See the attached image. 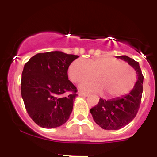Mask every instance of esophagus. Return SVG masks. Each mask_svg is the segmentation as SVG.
Returning <instances> with one entry per match:
<instances>
[{
    "label": "esophagus",
    "mask_w": 157,
    "mask_h": 157,
    "mask_svg": "<svg viewBox=\"0 0 157 157\" xmlns=\"http://www.w3.org/2000/svg\"><path fill=\"white\" fill-rule=\"evenodd\" d=\"M79 96H80V97H87V96H89V94H87V93H84V92H79Z\"/></svg>",
    "instance_id": "1"
}]
</instances>
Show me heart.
<instances>
[{
  "label": "heart",
  "mask_w": 157,
  "mask_h": 157,
  "mask_svg": "<svg viewBox=\"0 0 157 157\" xmlns=\"http://www.w3.org/2000/svg\"><path fill=\"white\" fill-rule=\"evenodd\" d=\"M69 79L80 83L90 78L93 74L95 80H85L80 84V89L85 91L102 93L105 97H120L129 93L136 82L134 69L113 57H101L83 62L76 59L67 70Z\"/></svg>",
  "instance_id": "b5f03b06"
}]
</instances>
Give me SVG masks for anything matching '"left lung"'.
Segmentation results:
<instances>
[{
	"label": "left lung",
	"mask_w": 157,
	"mask_h": 157,
	"mask_svg": "<svg viewBox=\"0 0 157 157\" xmlns=\"http://www.w3.org/2000/svg\"><path fill=\"white\" fill-rule=\"evenodd\" d=\"M136 70L137 81L128 94L116 98H100L98 104L90 109L95 122L103 129L118 130L129 124L138 112L143 94V75L138 62L127 56H118Z\"/></svg>",
	"instance_id": "left-lung-1"
}]
</instances>
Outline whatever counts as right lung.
I'll return each mask as SVG.
<instances>
[{
    "label": "right lung",
    "mask_w": 157,
    "mask_h": 157,
    "mask_svg": "<svg viewBox=\"0 0 157 157\" xmlns=\"http://www.w3.org/2000/svg\"><path fill=\"white\" fill-rule=\"evenodd\" d=\"M78 57L52 51L36 54L25 64L21 97L28 114L39 126L56 128L70 118L77 90L67 70Z\"/></svg>",
    "instance_id": "right-lung-1"
}]
</instances>
